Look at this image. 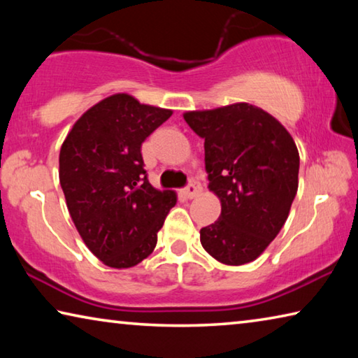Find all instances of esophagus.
<instances>
[{
    "mask_svg": "<svg viewBox=\"0 0 358 358\" xmlns=\"http://www.w3.org/2000/svg\"><path fill=\"white\" fill-rule=\"evenodd\" d=\"M201 192H202V186L199 185V183H196V181H192L191 185H187V186L185 187V189H183V194H185V196H186L187 199L197 197Z\"/></svg>",
    "mask_w": 358,
    "mask_h": 358,
    "instance_id": "esophagus-1",
    "label": "esophagus"
}]
</instances>
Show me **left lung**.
Returning <instances> with one entry per match:
<instances>
[{
    "label": "left lung",
    "mask_w": 358,
    "mask_h": 358,
    "mask_svg": "<svg viewBox=\"0 0 358 358\" xmlns=\"http://www.w3.org/2000/svg\"><path fill=\"white\" fill-rule=\"evenodd\" d=\"M183 117L205 138L208 189L221 202L217 221L201 229L203 250L221 264H250L280 234L299 189L294 138L273 115L248 102Z\"/></svg>",
    "instance_id": "8db88e82"
}]
</instances>
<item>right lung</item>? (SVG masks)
<instances>
[{
  "label": "right lung",
  "instance_id": "1",
  "mask_svg": "<svg viewBox=\"0 0 358 358\" xmlns=\"http://www.w3.org/2000/svg\"><path fill=\"white\" fill-rule=\"evenodd\" d=\"M171 108L117 93L90 107L59 150V185L69 215L102 264L131 268L153 252L177 192L150 185L142 143Z\"/></svg>",
  "mask_w": 358,
  "mask_h": 358
}]
</instances>
